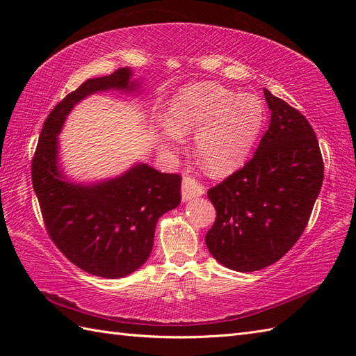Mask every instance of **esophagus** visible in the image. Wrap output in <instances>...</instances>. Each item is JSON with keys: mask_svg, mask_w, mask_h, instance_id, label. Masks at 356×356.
Returning <instances> with one entry per match:
<instances>
[{"mask_svg": "<svg viewBox=\"0 0 356 356\" xmlns=\"http://www.w3.org/2000/svg\"><path fill=\"white\" fill-rule=\"evenodd\" d=\"M205 194V186L199 184L197 180L191 176H185L182 182V199L184 202L191 200L194 197H199V195Z\"/></svg>", "mask_w": 356, "mask_h": 356, "instance_id": "obj_1", "label": "esophagus"}]
</instances>
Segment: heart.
Listing matches in <instances>:
<instances>
[{"label": "heart", "mask_w": 356, "mask_h": 356, "mask_svg": "<svg viewBox=\"0 0 356 356\" xmlns=\"http://www.w3.org/2000/svg\"><path fill=\"white\" fill-rule=\"evenodd\" d=\"M264 108L254 95L216 82L188 86L172 97L157 139L165 151L176 149L179 136L194 134V154L207 172L225 176L245 162L260 134Z\"/></svg>", "instance_id": "b5f03b06"}]
</instances>
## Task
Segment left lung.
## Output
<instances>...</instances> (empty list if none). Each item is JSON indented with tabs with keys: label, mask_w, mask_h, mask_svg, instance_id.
<instances>
[{
	"label": "left lung",
	"mask_w": 356,
	"mask_h": 356,
	"mask_svg": "<svg viewBox=\"0 0 356 356\" xmlns=\"http://www.w3.org/2000/svg\"><path fill=\"white\" fill-rule=\"evenodd\" d=\"M270 122L255 154L209 188L216 222L205 241L223 266L260 270L289 251L303 234L318 197L324 163L311 124L264 88Z\"/></svg>",
	"instance_id": "left-lung-1"
}]
</instances>
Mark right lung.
<instances>
[{"mask_svg":"<svg viewBox=\"0 0 356 356\" xmlns=\"http://www.w3.org/2000/svg\"><path fill=\"white\" fill-rule=\"evenodd\" d=\"M130 78V69H119L67 95L45 119L32 159L33 190L51 241L74 266L104 278L139 269L153 249L159 217L182 200V177L147 163L95 185L72 184L59 170L56 138L70 110L95 92H131L136 84Z\"/></svg>","mask_w":356,"mask_h":356,"instance_id":"add662e5","label":"right lung"}]
</instances>
